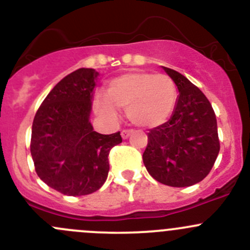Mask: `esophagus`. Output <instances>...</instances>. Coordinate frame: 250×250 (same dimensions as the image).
<instances>
[{
    "instance_id": "1",
    "label": "esophagus",
    "mask_w": 250,
    "mask_h": 250,
    "mask_svg": "<svg viewBox=\"0 0 250 250\" xmlns=\"http://www.w3.org/2000/svg\"><path fill=\"white\" fill-rule=\"evenodd\" d=\"M132 134H133V130H130V129H125V130H122V133H121V135H122L123 139H128V138H129Z\"/></svg>"
}]
</instances>
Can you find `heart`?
Masks as SVG:
<instances>
[{
  "mask_svg": "<svg viewBox=\"0 0 250 250\" xmlns=\"http://www.w3.org/2000/svg\"><path fill=\"white\" fill-rule=\"evenodd\" d=\"M176 100L178 88L167 75L133 71L111 80L106 97L95 98V109L110 120L117 118L116 108L125 111L137 127L155 128L169 118Z\"/></svg>",
  "mask_w": 250,
  "mask_h": 250,
  "instance_id": "b5f03b06",
  "label": "heart"
}]
</instances>
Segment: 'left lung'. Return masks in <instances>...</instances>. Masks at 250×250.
I'll list each match as a JSON object with an SVG mask.
<instances>
[{
	"mask_svg": "<svg viewBox=\"0 0 250 250\" xmlns=\"http://www.w3.org/2000/svg\"><path fill=\"white\" fill-rule=\"evenodd\" d=\"M178 88L169 121L147 133L143 161L158 183L186 188L202 181L218 157V125L206 95L184 75L162 66Z\"/></svg>",
	"mask_w": 250,
	"mask_h": 250,
	"instance_id": "obj_1",
	"label": "left lung"
}]
</instances>
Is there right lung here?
I'll use <instances>...</instances> for the list:
<instances>
[{"label": "right lung", "mask_w": 250, "mask_h": 250, "mask_svg": "<svg viewBox=\"0 0 250 250\" xmlns=\"http://www.w3.org/2000/svg\"><path fill=\"white\" fill-rule=\"evenodd\" d=\"M99 72L78 69L49 92L35 115L32 161L37 175L49 188L67 196L99 190L109 174V156L122 143L120 132L100 134L90 123Z\"/></svg>", "instance_id": "add662e5"}]
</instances>
